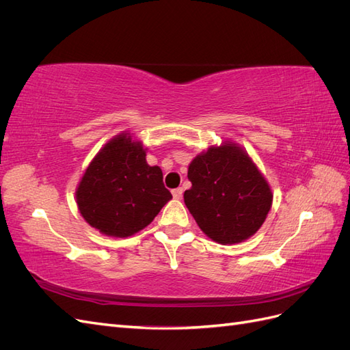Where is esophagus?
<instances>
[{
    "instance_id": "34e87169",
    "label": "esophagus",
    "mask_w": 350,
    "mask_h": 350,
    "mask_svg": "<svg viewBox=\"0 0 350 350\" xmlns=\"http://www.w3.org/2000/svg\"><path fill=\"white\" fill-rule=\"evenodd\" d=\"M183 188H175V189H172V196H174V198L175 200H181L183 198Z\"/></svg>"
}]
</instances>
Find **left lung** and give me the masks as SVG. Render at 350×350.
<instances>
[{"label": "left lung", "instance_id": "obj_1", "mask_svg": "<svg viewBox=\"0 0 350 350\" xmlns=\"http://www.w3.org/2000/svg\"><path fill=\"white\" fill-rule=\"evenodd\" d=\"M191 188L185 206L204 234L219 243H238L261 228L273 194L250 156L234 143L210 147L188 166Z\"/></svg>", "mask_w": 350, "mask_h": 350}]
</instances>
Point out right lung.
<instances>
[{
  "instance_id": "1",
  "label": "right lung",
  "mask_w": 350,
  "mask_h": 350,
  "mask_svg": "<svg viewBox=\"0 0 350 350\" xmlns=\"http://www.w3.org/2000/svg\"><path fill=\"white\" fill-rule=\"evenodd\" d=\"M81 216L102 234L125 238L146 228L172 198L159 166L131 135L105 144L84 172L76 191Z\"/></svg>"
}]
</instances>
